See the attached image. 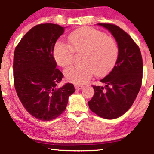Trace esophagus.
Returning <instances> with one entry per match:
<instances>
[{
    "label": "esophagus",
    "instance_id": "34e87169",
    "mask_svg": "<svg viewBox=\"0 0 154 154\" xmlns=\"http://www.w3.org/2000/svg\"><path fill=\"white\" fill-rule=\"evenodd\" d=\"M75 88L76 90H81L83 88V85H75Z\"/></svg>",
    "mask_w": 154,
    "mask_h": 154
}]
</instances>
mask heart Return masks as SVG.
I'll return each instance as SVG.
<instances>
[{
  "label": "heart",
  "mask_w": 154,
  "mask_h": 154,
  "mask_svg": "<svg viewBox=\"0 0 154 154\" xmlns=\"http://www.w3.org/2000/svg\"><path fill=\"white\" fill-rule=\"evenodd\" d=\"M69 44L57 42L54 49V56L59 66L71 64L74 53L83 52L80 65H74L64 70L69 82L82 84L91 78L93 74L103 76L110 72L117 61L119 48L113 38L103 32L91 27L77 29L70 35Z\"/></svg>",
  "instance_id": "heart-1"
}]
</instances>
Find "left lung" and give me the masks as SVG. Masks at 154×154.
<instances>
[{
    "label": "left lung",
    "instance_id": "8db88e82",
    "mask_svg": "<svg viewBox=\"0 0 154 154\" xmlns=\"http://www.w3.org/2000/svg\"><path fill=\"white\" fill-rule=\"evenodd\" d=\"M116 39L117 61L110 73L100 80L105 86L93 85L94 95L88 102L90 109L107 119L118 118L129 110L142 84L143 59L138 45L126 32L113 24H98Z\"/></svg>",
    "mask_w": 154,
    "mask_h": 154
}]
</instances>
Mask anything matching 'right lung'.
Returning a JSON list of instances; mask_svg holds the SVG:
<instances>
[{
	"label": "right lung",
	"instance_id": "obj_1",
	"mask_svg": "<svg viewBox=\"0 0 154 154\" xmlns=\"http://www.w3.org/2000/svg\"><path fill=\"white\" fill-rule=\"evenodd\" d=\"M64 27L40 24L24 35L14 55V83L23 106L42 121L56 119L66 109L68 98L75 91L66 83L58 88L63 75L56 69L54 49Z\"/></svg>",
	"mask_w": 154,
	"mask_h": 154
}]
</instances>
